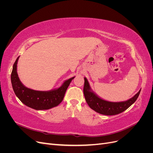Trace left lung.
Returning <instances> with one entry per match:
<instances>
[{
	"label": "left lung",
	"instance_id": "1",
	"mask_svg": "<svg viewBox=\"0 0 153 153\" xmlns=\"http://www.w3.org/2000/svg\"><path fill=\"white\" fill-rule=\"evenodd\" d=\"M84 94L87 103L95 112L105 115H117L124 112L135 102L141 89L131 98L120 102H112L101 98L92 90L87 79L84 77Z\"/></svg>",
	"mask_w": 153,
	"mask_h": 153
}]
</instances>
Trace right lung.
<instances>
[{
  "label": "right lung",
  "mask_w": 153,
  "mask_h": 153,
  "mask_svg": "<svg viewBox=\"0 0 153 153\" xmlns=\"http://www.w3.org/2000/svg\"><path fill=\"white\" fill-rule=\"evenodd\" d=\"M19 57L13 64L11 75L13 89L18 98L26 106L37 110H48L59 105L63 100L68 86L75 76L69 78L63 82L61 86L50 91H41L29 89L22 84L18 75L17 64Z\"/></svg>",
  "instance_id": "add662e5"
}]
</instances>
